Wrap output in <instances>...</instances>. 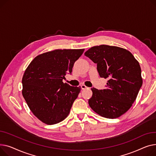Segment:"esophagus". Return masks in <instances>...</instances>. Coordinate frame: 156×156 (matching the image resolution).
I'll use <instances>...</instances> for the list:
<instances>
[{
	"mask_svg": "<svg viewBox=\"0 0 156 156\" xmlns=\"http://www.w3.org/2000/svg\"><path fill=\"white\" fill-rule=\"evenodd\" d=\"M80 87H81V89H87V87L84 84L81 85Z\"/></svg>",
	"mask_w": 156,
	"mask_h": 156,
	"instance_id": "esophagus-1",
	"label": "esophagus"
}]
</instances>
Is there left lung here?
Masks as SVG:
<instances>
[{"label": "left lung", "mask_w": 156, "mask_h": 156, "mask_svg": "<svg viewBox=\"0 0 156 156\" xmlns=\"http://www.w3.org/2000/svg\"><path fill=\"white\" fill-rule=\"evenodd\" d=\"M84 55L97 63L100 77L108 79L106 89L91 88L89 106L103 117H120L131 108L142 85L139 62L129 50L106 44L91 47Z\"/></svg>", "instance_id": "1"}]
</instances>
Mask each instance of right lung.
Instances as JSON below:
<instances>
[{"instance_id": "add662e5", "label": "right lung", "mask_w": 156, "mask_h": 156, "mask_svg": "<svg viewBox=\"0 0 156 156\" xmlns=\"http://www.w3.org/2000/svg\"><path fill=\"white\" fill-rule=\"evenodd\" d=\"M84 49L55 50L36 56L26 69L22 94L33 115L47 125L69 115L81 87L63 83Z\"/></svg>"}]
</instances>
